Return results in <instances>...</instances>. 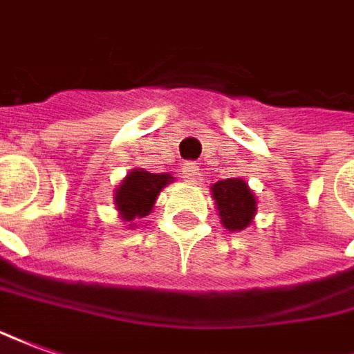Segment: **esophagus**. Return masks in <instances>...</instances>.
<instances>
[{"label":"esophagus","instance_id":"1","mask_svg":"<svg viewBox=\"0 0 354 354\" xmlns=\"http://www.w3.org/2000/svg\"><path fill=\"white\" fill-rule=\"evenodd\" d=\"M182 176L187 180V182H195L199 178V167L195 162H185L184 169H182Z\"/></svg>","mask_w":354,"mask_h":354}]
</instances>
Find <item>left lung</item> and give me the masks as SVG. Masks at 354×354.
Here are the masks:
<instances>
[{
  "label": "left lung",
  "instance_id": "left-lung-1",
  "mask_svg": "<svg viewBox=\"0 0 354 354\" xmlns=\"http://www.w3.org/2000/svg\"><path fill=\"white\" fill-rule=\"evenodd\" d=\"M214 207L222 226L230 232H241L254 222L257 197L243 178L218 180L211 185Z\"/></svg>",
  "mask_w": 354,
  "mask_h": 354
}]
</instances>
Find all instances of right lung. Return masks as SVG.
<instances>
[{
  "label": "right lung",
  "instance_id": "obj_1",
  "mask_svg": "<svg viewBox=\"0 0 354 354\" xmlns=\"http://www.w3.org/2000/svg\"><path fill=\"white\" fill-rule=\"evenodd\" d=\"M174 178L169 172H147L145 169L130 170L120 184L115 187V209L118 218L124 222L128 228H136V220L145 218L153 211L157 197Z\"/></svg>",
  "mask_w": 354,
  "mask_h": 354
}]
</instances>
